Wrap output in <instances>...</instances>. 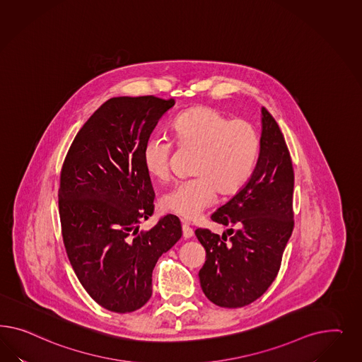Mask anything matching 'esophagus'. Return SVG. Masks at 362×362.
<instances>
[{
    "label": "esophagus",
    "mask_w": 362,
    "mask_h": 362,
    "mask_svg": "<svg viewBox=\"0 0 362 362\" xmlns=\"http://www.w3.org/2000/svg\"><path fill=\"white\" fill-rule=\"evenodd\" d=\"M182 230H183V238L185 239H189L194 235V230L189 227V224H187L186 221H183Z\"/></svg>",
    "instance_id": "esophagus-1"
}]
</instances>
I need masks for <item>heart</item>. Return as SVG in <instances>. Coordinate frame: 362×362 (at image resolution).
I'll list each match as a JSON object with an SVG mask.
<instances>
[{
  "label": "heart",
  "mask_w": 362,
  "mask_h": 362,
  "mask_svg": "<svg viewBox=\"0 0 362 362\" xmlns=\"http://www.w3.org/2000/svg\"><path fill=\"white\" fill-rule=\"evenodd\" d=\"M176 147L195 153L192 179L185 180L160 199L162 209L182 219L197 218L209 207L216 192L221 197L238 194L252 176L260 153V136L244 118L230 119L219 110L199 106L182 112L171 124ZM173 144L153 136L143 146L146 173L160 182L171 176Z\"/></svg>",
  "instance_id": "heart-1"
}]
</instances>
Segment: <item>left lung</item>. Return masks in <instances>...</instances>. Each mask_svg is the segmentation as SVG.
<instances>
[{
    "mask_svg": "<svg viewBox=\"0 0 362 362\" xmlns=\"http://www.w3.org/2000/svg\"><path fill=\"white\" fill-rule=\"evenodd\" d=\"M262 112L260 153L252 176L211 216L230 227V236L209 228L195 230L206 250L200 285L209 301L219 307H245L263 295L279 274L295 226L291 153L272 114L265 107Z\"/></svg>",
    "mask_w": 362,
    "mask_h": 362,
    "instance_id": "left-lung-1",
    "label": "left lung"
}]
</instances>
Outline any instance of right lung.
<instances>
[{
  "instance_id": "right-lung-1",
  "label": "right lung",
  "mask_w": 362,
  "mask_h": 362,
  "mask_svg": "<svg viewBox=\"0 0 362 362\" xmlns=\"http://www.w3.org/2000/svg\"><path fill=\"white\" fill-rule=\"evenodd\" d=\"M174 105L155 95L106 100L78 132L62 165L58 209L66 253L85 291L111 312H134L150 300L153 267L182 236L171 214L138 232L153 214L143 146Z\"/></svg>"
}]
</instances>
